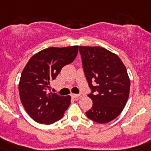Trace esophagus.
<instances>
[{
  "label": "esophagus",
  "instance_id": "esophagus-1",
  "mask_svg": "<svg viewBox=\"0 0 151 151\" xmlns=\"http://www.w3.org/2000/svg\"><path fill=\"white\" fill-rule=\"evenodd\" d=\"M71 96L74 99H79L80 98V95H78V94H71Z\"/></svg>",
  "mask_w": 151,
  "mask_h": 151
}]
</instances>
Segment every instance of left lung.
I'll use <instances>...</instances> for the list:
<instances>
[{"label": "left lung", "instance_id": "obj_1", "mask_svg": "<svg viewBox=\"0 0 151 151\" xmlns=\"http://www.w3.org/2000/svg\"><path fill=\"white\" fill-rule=\"evenodd\" d=\"M82 65L91 92L93 106L87 117L99 123L116 118L129 98L130 81L121 59L102 47L79 46Z\"/></svg>", "mask_w": 151, "mask_h": 151}]
</instances>
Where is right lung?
Instances as JSON below:
<instances>
[{"instance_id": "right-lung-1", "label": "right lung", "mask_w": 151, "mask_h": 151, "mask_svg": "<svg viewBox=\"0 0 151 151\" xmlns=\"http://www.w3.org/2000/svg\"><path fill=\"white\" fill-rule=\"evenodd\" d=\"M78 46L43 49L34 55L21 76L19 95L28 115L37 123L52 124L62 119L70 105L71 96L50 93V82L78 54Z\"/></svg>"}]
</instances>
